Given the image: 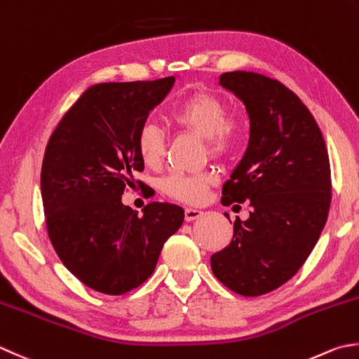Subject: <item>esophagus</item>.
I'll return each instance as SVG.
<instances>
[{
    "mask_svg": "<svg viewBox=\"0 0 359 359\" xmlns=\"http://www.w3.org/2000/svg\"><path fill=\"white\" fill-rule=\"evenodd\" d=\"M203 215V211H200V209H195V208H186L184 209V219L186 222H192L195 219H198Z\"/></svg>",
    "mask_w": 359,
    "mask_h": 359,
    "instance_id": "obj_1",
    "label": "esophagus"
}]
</instances>
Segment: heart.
Returning a JSON list of instances; mask_svg holds the SVG:
<instances>
[{
    "instance_id": "obj_1",
    "label": "heart",
    "mask_w": 359,
    "mask_h": 359,
    "mask_svg": "<svg viewBox=\"0 0 359 359\" xmlns=\"http://www.w3.org/2000/svg\"><path fill=\"white\" fill-rule=\"evenodd\" d=\"M168 121L182 131L192 133L205 140L214 158L231 154L242 144L245 123L238 114L226 112L222 97L211 90L198 89L180 98L168 112ZM136 148L147 167H158L164 156L165 142L158 126L145 123L136 137ZM215 175L173 173L161 182V191L168 197L184 203H197L206 197L208 189L215 184Z\"/></svg>"
}]
</instances>
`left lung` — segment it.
Wrapping results in <instances>:
<instances>
[{
  "mask_svg": "<svg viewBox=\"0 0 359 359\" xmlns=\"http://www.w3.org/2000/svg\"><path fill=\"white\" fill-rule=\"evenodd\" d=\"M219 84L250 118L247 151L223 184L222 205L248 201L250 217H236L211 269L233 292L258 297L292 278L320 238L331 203L328 151L313 114L280 81L228 72Z\"/></svg>",
  "mask_w": 359,
  "mask_h": 359,
  "instance_id": "obj_1",
  "label": "left lung"
}]
</instances>
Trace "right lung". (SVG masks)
<instances>
[{
	"mask_svg": "<svg viewBox=\"0 0 359 359\" xmlns=\"http://www.w3.org/2000/svg\"><path fill=\"white\" fill-rule=\"evenodd\" d=\"M173 83L168 76L92 86L46 145L40 191L50 241L64 266L97 292L121 295L140 286L184 220L182 208L170 203H148L142 215L121 203L144 170L137 133Z\"/></svg>",
	"mask_w": 359,
	"mask_h": 359,
	"instance_id": "add662e5",
	"label": "right lung"
}]
</instances>
